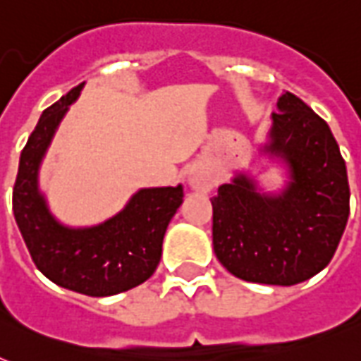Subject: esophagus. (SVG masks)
Instances as JSON below:
<instances>
[{
    "label": "esophagus",
    "instance_id": "obj_1",
    "mask_svg": "<svg viewBox=\"0 0 361 361\" xmlns=\"http://www.w3.org/2000/svg\"><path fill=\"white\" fill-rule=\"evenodd\" d=\"M187 185L191 187L192 191L198 192H209L214 189V180H212V176L206 172L200 166H192L189 170V174H187Z\"/></svg>",
    "mask_w": 361,
    "mask_h": 361
}]
</instances>
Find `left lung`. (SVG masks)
<instances>
[{"label":"left lung","mask_w":361,"mask_h":361,"mask_svg":"<svg viewBox=\"0 0 361 361\" xmlns=\"http://www.w3.org/2000/svg\"><path fill=\"white\" fill-rule=\"evenodd\" d=\"M260 155L281 164L285 185L264 191L249 172L217 189L214 251L238 279L292 286L330 264L350 212L347 164L330 127L285 92Z\"/></svg>","instance_id":"8db88e82"}]
</instances>
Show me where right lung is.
<instances>
[{"instance_id":"add662e5","label":"right lung","mask_w":361,"mask_h":361,"mask_svg":"<svg viewBox=\"0 0 361 361\" xmlns=\"http://www.w3.org/2000/svg\"><path fill=\"white\" fill-rule=\"evenodd\" d=\"M82 87L84 84L71 90L39 118L20 155L13 212L25 247L44 277L78 294L114 296L153 275L166 226L183 202V187H142L123 209L99 225H63L50 212L39 187V170Z\"/></svg>"}]
</instances>
